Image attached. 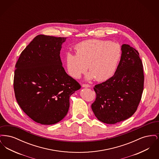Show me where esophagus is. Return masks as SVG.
Here are the masks:
<instances>
[{"label": "esophagus", "mask_w": 159, "mask_h": 159, "mask_svg": "<svg viewBox=\"0 0 159 159\" xmlns=\"http://www.w3.org/2000/svg\"><path fill=\"white\" fill-rule=\"evenodd\" d=\"M82 86L84 87V88H90L91 87V86L89 84H83Z\"/></svg>", "instance_id": "34e87169"}]
</instances>
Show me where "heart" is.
<instances>
[{
    "label": "heart",
    "mask_w": 159,
    "mask_h": 159,
    "mask_svg": "<svg viewBox=\"0 0 159 159\" xmlns=\"http://www.w3.org/2000/svg\"><path fill=\"white\" fill-rule=\"evenodd\" d=\"M76 54L67 52L65 61L68 75L78 79L88 68V79L104 81L113 76L120 60L121 49L116 43L100 39L82 42L75 47Z\"/></svg>",
    "instance_id": "b5f03b06"
}]
</instances>
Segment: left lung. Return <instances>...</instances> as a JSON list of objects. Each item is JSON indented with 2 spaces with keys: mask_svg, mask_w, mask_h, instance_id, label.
Segmentation results:
<instances>
[{
  "mask_svg": "<svg viewBox=\"0 0 159 159\" xmlns=\"http://www.w3.org/2000/svg\"><path fill=\"white\" fill-rule=\"evenodd\" d=\"M143 66L138 52L121 46L120 61L113 76L96 84L92 110L99 121L116 124L131 117L137 110L144 90Z\"/></svg>",
  "mask_w": 159,
  "mask_h": 159,
  "instance_id": "left-lung-1",
  "label": "left lung"
}]
</instances>
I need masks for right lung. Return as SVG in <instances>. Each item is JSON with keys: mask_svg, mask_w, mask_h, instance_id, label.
Instances as JSON below:
<instances>
[{"mask_svg": "<svg viewBox=\"0 0 159 159\" xmlns=\"http://www.w3.org/2000/svg\"><path fill=\"white\" fill-rule=\"evenodd\" d=\"M66 38L43 34L34 38L15 64L14 89L18 105L33 120L50 125L68 113L70 97L81 88L61 61Z\"/></svg>", "mask_w": 159, "mask_h": 159, "instance_id": "right-lung-1", "label": "right lung"}]
</instances>
